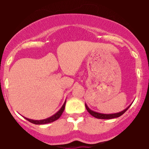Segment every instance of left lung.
<instances>
[{
    "label": "left lung",
    "instance_id": "left-lung-1",
    "mask_svg": "<svg viewBox=\"0 0 149 149\" xmlns=\"http://www.w3.org/2000/svg\"><path fill=\"white\" fill-rule=\"evenodd\" d=\"M130 105L127 107V108H125L124 111H121V112H119V113H109V114H105V113H98V112H95V111H92L89 107L87 106L86 103H85V107H86V110L87 111L92 115V116L94 117L97 118V119H113V118H117L119 117V116H122V114L125 113L127 111V110L130 107Z\"/></svg>",
    "mask_w": 149,
    "mask_h": 149
}]
</instances>
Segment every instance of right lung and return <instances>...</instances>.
<instances>
[{
  "label": "right lung",
  "mask_w": 149,
  "mask_h": 149,
  "mask_svg": "<svg viewBox=\"0 0 149 149\" xmlns=\"http://www.w3.org/2000/svg\"><path fill=\"white\" fill-rule=\"evenodd\" d=\"M65 102H66V100L65 101L64 104H63V106L61 107V108H60V109L57 111L55 114H54L53 116H50V117L47 118V119H42V120H33V119H27V118H26V117H24V118H25L27 121H29V122H31V123L35 124V125H45V124L51 123V122H54V121L57 120V119H58L61 116L62 113H63V111H64V110H65Z\"/></svg>",
  "instance_id": "add662e5"
}]
</instances>
